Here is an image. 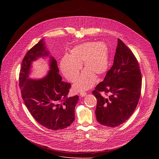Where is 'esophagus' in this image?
I'll return each mask as SVG.
<instances>
[{"instance_id": "1", "label": "esophagus", "mask_w": 159, "mask_h": 159, "mask_svg": "<svg viewBox=\"0 0 159 159\" xmlns=\"http://www.w3.org/2000/svg\"><path fill=\"white\" fill-rule=\"evenodd\" d=\"M86 94H87V93L85 92H80V95L81 97H85V96L86 95Z\"/></svg>"}]
</instances>
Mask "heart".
<instances>
[{
	"label": "heart",
	"instance_id": "b5f03b06",
	"mask_svg": "<svg viewBox=\"0 0 159 159\" xmlns=\"http://www.w3.org/2000/svg\"><path fill=\"white\" fill-rule=\"evenodd\" d=\"M83 63L85 70L74 84L75 91L87 90L95 83L96 77L104 75L109 65V49L103 42H88L75 46L70 51V56H65L60 67L64 76L71 82L78 77Z\"/></svg>",
	"mask_w": 159,
	"mask_h": 159
}]
</instances>
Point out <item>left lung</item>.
I'll list each match as a JSON object with an SVG mask.
<instances>
[{
    "mask_svg": "<svg viewBox=\"0 0 159 159\" xmlns=\"http://www.w3.org/2000/svg\"><path fill=\"white\" fill-rule=\"evenodd\" d=\"M141 74L132 51L120 39L113 66L92 94L97 100L95 116L97 121L108 127H117L125 122L134 112L141 90ZM108 94V98L102 96Z\"/></svg>",
    "mask_w": 159,
    "mask_h": 159,
    "instance_id": "8db88e82",
    "label": "left lung"
}]
</instances>
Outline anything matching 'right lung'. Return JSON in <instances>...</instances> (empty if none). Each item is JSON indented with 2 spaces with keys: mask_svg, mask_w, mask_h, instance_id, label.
<instances>
[{
  "mask_svg": "<svg viewBox=\"0 0 159 159\" xmlns=\"http://www.w3.org/2000/svg\"><path fill=\"white\" fill-rule=\"evenodd\" d=\"M49 58L50 70L40 79L29 78L32 62L39 58ZM56 59L49 55L42 39L25 54L22 61L19 83L24 102L33 117L50 130H61L75 120L78 95L68 97L70 83L62 81Z\"/></svg>",
  "mask_w": 159,
  "mask_h": 159,
  "instance_id": "obj_1",
  "label": "right lung"
}]
</instances>
